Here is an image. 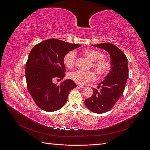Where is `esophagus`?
<instances>
[{"label":"esophagus","mask_w":150,"mask_h":150,"mask_svg":"<svg viewBox=\"0 0 150 150\" xmlns=\"http://www.w3.org/2000/svg\"><path fill=\"white\" fill-rule=\"evenodd\" d=\"M77 86H78V87H79V88H84V86H82V85L78 84V85H77Z\"/></svg>","instance_id":"34e87169"}]
</instances>
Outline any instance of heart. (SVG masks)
I'll return each mask as SVG.
<instances>
[{
  "label": "heart",
  "mask_w": 150,
  "mask_h": 150,
  "mask_svg": "<svg viewBox=\"0 0 150 150\" xmlns=\"http://www.w3.org/2000/svg\"><path fill=\"white\" fill-rule=\"evenodd\" d=\"M83 54L93 61L91 67H93L98 75H106L111 71V63L110 61L104 58V54L101 51L94 49H87L83 51ZM76 60V51H71L67 52L63 57V63L66 67L71 68L74 66ZM68 77L75 83L83 85L94 81L96 76L93 71L76 70L70 72L68 74Z\"/></svg>",
  "instance_id": "b5f03b06"
}]
</instances>
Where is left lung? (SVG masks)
Returning <instances> with one entry per match:
<instances>
[{"label": "left lung", "mask_w": 150, "mask_h": 150, "mask_svg": "<svg viewBox=\"0 0 150 150\" xmlns=\"http://www.w3.org/2000/svg\"><path fill=\"white\" fill-rule=\"evenodd\" d=\"M92 46L106 50L111 56V69L98 86V89L101 87L100 91L93 88V96L84 101L86 106L89 110L102 114L110 111L124 92L128 78V59L120 49L111 43Z\"/></svg>", "instance_id": "1"}]
</instances>
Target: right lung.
<instances>
[{
  "instance_id": "1",
  "label": "right lung",
  "mask_w": 150,
  "mask_h": 150,
  "mask_svg": "<svg viewBox=\"0 0 150 150\" xmlns=\"http://www.w3.org/2000/svg\"><path fill=\"white\" fill-rule=\"evenodd\" d=\"M80 46L50 39L32 49L25 64L27 86L34 101L42 110L52 112L59 110L66 103L70 91L76 87L71 79H66L59 85L53 81L61 80L65 76V54Z\"/></svg>"
}]
</instances>
